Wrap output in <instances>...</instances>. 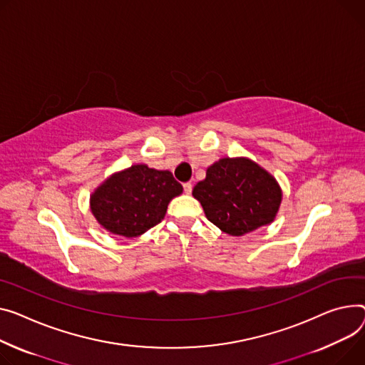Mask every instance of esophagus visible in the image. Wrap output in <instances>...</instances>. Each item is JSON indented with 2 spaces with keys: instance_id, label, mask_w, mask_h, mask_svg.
I'll list each match as a JSON object with an SVG mask.
<instances>
[{
  "instance_id": "esophagus-1",
  "label": "esophagus",
  "mask_w": 365,
  "mask_h": 365,
  "mask_svg": "<svg viewBox=\"0 0 365 365\" xmlns=\"http://www.w3.org/2000/svg\"><path fill=\"white\" fill-rule=\"evenodd\" d=\"M183 189H185V193H187V195H189V193L192 192V183L190 182L183 183Z\"/></svg>"
}]
</instances>
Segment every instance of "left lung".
Masks as SVG:
<instances>
[{
  "instance_id": "8db88e82",
  "label": "left lung",
  "mask_w": 365,
  "mask_h": 365,
  "mask_svg": "<svg viewBox=\"0 0 365 365\" xmlns=\"http://www.w3.org/2000/svg\"><path fill=\"white\" fill-rule=\"evenodd\" d=\"M192 195L208 220L230 236H244L273 223L283 197L276 178L247 157L212 163Z\"/></svg>"
}]
</instances>
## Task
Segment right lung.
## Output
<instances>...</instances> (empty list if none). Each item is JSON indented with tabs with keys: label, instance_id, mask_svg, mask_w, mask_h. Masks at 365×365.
I'll use <instances>...</instances> for the list:
<instances>
[{
	"label": "right lung",
	"instance_id": "1",
	"mask_svg": "<svg viewBox=\"0 0 365 365\" xmlns=\"http://www.w3.org/2000/svg\"><path fill=\"white\" fill-rule=\"evenodd\" d=\"M183 186L168 170L133 164L113 173L89 198L91 212L107 232L136 237L158 225Z\"/></svg>",
	"mask_w": 365,
	"mask_h": 365
}]
</instances>
